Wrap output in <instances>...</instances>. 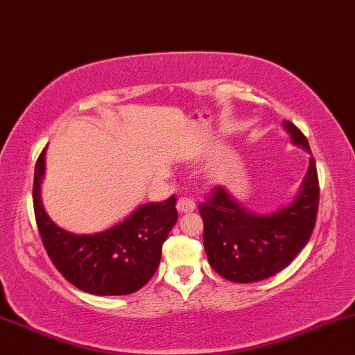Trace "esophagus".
<instances>
[{"label":"esophagus","mask_w":355,"mask_h":355,"mask_svg":"<svg viewBox=\"0 0 355 355\" xmlns=\"http://www.w3.org/2000/svg\"><path fill=\"white\" fill-rule=\"evenodd\" d=\"M195 208H196L195 201L190 200V198H180L177 201V211L180 214L191 213V211H195Z\"/></svg>","instance_id":"34e87169"}]
</instances>
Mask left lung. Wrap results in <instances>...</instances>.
<instances>
[{
	"label": "left lung",
	"instance_id": "left-lung-1",
	"mask_svg": "<svg viewBox=\"0 0 355 355\" xmlns=\"http://www.w3.org/2000/svg\"><path fill=\"white\" fill-rule=\"evenodd\" d=\"M284 129L295 146L311 155L306 137L297 125L284 121ZM318 203L320 183L313 157L297 198L272 213L249 211L226 188L216 187L213 196L198 208L209 266L236 284H252L275 275L290 266L311 237Z\"/></svg>",
	"mask_w": 355,
	"mask_h": 355
}]
</instances>
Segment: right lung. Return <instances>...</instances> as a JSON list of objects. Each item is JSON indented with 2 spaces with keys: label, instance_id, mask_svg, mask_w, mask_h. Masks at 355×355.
<instances>
[{
  "label": "right lung",
  "instance_id": "right-lung-1",
  "mask_svg": "<svg viewBox=\"0 0 355 355\" xmlns=\"http://www.w3.org/2000/svg\"><path fill=\"white\" fill-rule=\"evenodd\" d=\"M46 149L35 162L33 201L40 239L53 266L71 285L92 295L119 297L142 288L159 267L162 244L178 221L173 196L164 203L139 205L105 231L69 232L49 218L40 198Z\"/></svg>",
  "mask_w": 355,
  "mask_h": 355
}]
</instances>
